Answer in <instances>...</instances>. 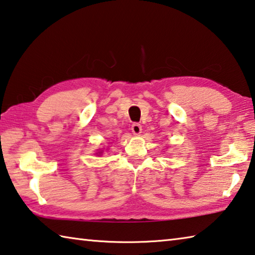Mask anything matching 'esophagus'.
<instances>
[{"label":"esophagus","instance_id":"34e87169","mask_svg":"<svg viewBox=\"0 0 255 255\" xmlns=\"http://www.w3.org/2000/svg\"><path fill=\"white\" fill-rule=\"evenodd\" d=\"M131 131L133 135H140L141 132V125L138 124V123H135L131 125Z\"/></svg>","mask_w":255,"mask_h":255}]
</instances>
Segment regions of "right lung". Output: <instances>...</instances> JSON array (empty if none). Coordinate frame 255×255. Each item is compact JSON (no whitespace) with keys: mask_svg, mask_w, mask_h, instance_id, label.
Masks as SVG:
<instances>
[{"mask_svg":"<svg viewBox=\"0 0 255 255\" xmlns=\"http://www.w3.org/2000/svg\"><path fill=\"white\" fill-rule=\"evenodd\" d=\"M97 154H99V155H100V154H102V152H101V150H100V152H99V153H97Z\"/></svg>","mask_w":255,"mask_h":255,"instance_id":"obj_1","label":"right lung"}]
</instances>
